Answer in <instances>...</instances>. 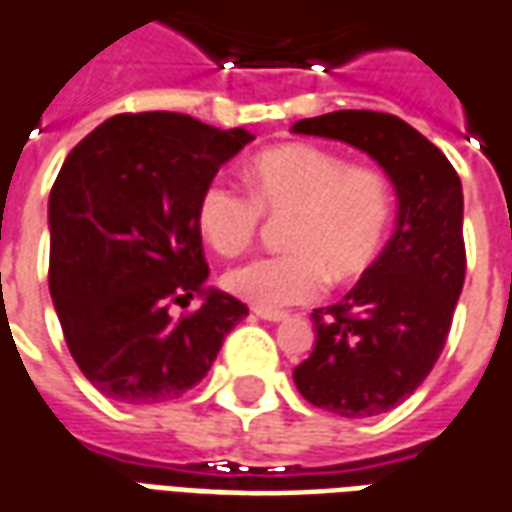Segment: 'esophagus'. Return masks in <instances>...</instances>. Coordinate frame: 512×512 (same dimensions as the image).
I'll return each instance as SVG.
<instances>
[{
    "mask_svg": "<svg viewBox=\"0 0 512 512\" xmlns=\"http://www.w3.org/2000/svg\"><path fill=\"white\" fill-rule=\"evenodd\" d=\"M255 313L263 321H288V313L285 310H268V307H255Z\"/></svg>",
    "mask_w": 512,
    "mask_h": 512,
    "instance_id": "obj_1",
    "label": "esophagus"
}]
</instances>
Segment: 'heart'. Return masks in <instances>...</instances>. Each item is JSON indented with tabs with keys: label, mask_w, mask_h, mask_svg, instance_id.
Returning a JSON list of instances; mask_svg holds the SVG:
<instances>
[{
	"label": "heart",
	"mask_w": 512,
	"mask_h": 512,
	"mask_svg": "<svg viewBox=\"0 0 512 512\" xmlns=\"http://www.w3.org/2000/svg\"><path fill=\"white\" fill-rule=\"evenodd\" d=\"M249 188L216 177L196 199V227L219 255H238L268 216L282 224L280 255L252 257L224 274V288L257 307L307 302L327 277L355 280L380 255L393 219L388 177L338 152L291 144L249 163Z\"/></svg>",
	"instance_id": "obj_1"
}]
</instances>
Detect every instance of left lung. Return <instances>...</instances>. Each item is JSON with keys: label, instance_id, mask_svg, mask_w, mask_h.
<instances>
[{"label": "left lung", "instance_id": "1", "mask_svg": "<svg viewBox=\"0 0 512 512\" xmlns=\"http://www.w3.org/2000/svg\"><path fill=\"white\" fill-rule=\"evenodd\" d=\"M293 132L363 149L399 196L391 241L338 305L313 310L316 346L293 368L310 405L380 416L427 380L449 338L466 280L463 185L441 149L391 113L335 110Z\"/></svg>", "mask_w": 512, "mask_h": 512}]
</instances>
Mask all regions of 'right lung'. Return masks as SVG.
<instances>
[{"label":"right lung","mask_w":512,"mask_h":512,"mask_svg":"<svg viewBox=\"0 0 512 512\" xmlns=\"http://www.w3.org/2000/svg\"><path fill=\"white\" fill-rule=\"evenodd\" d=\"M249 141L182 113H121L66 157L49 194V291L74 363L107 399L188 393L249 313L205 288L196 227L202 188ZM199 292L202 306L173 316Z\"/></svg>","instance_id":"right-lung-1"}]
</instances>
